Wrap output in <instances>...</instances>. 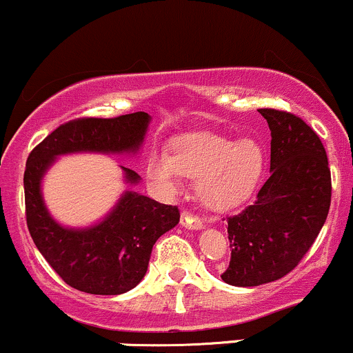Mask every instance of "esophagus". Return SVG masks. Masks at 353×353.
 I'll use <instances>...</instances> for the list:
<instances>
[{
	"instance_id": "1",
	"label": "esophagus",
	"mask_w": 353,
	"mask_h": 353,
	"mask_svg": "<svg viewBox=\"0 0 353 353\" xmlns=\"http://www.w3.org/2000/svg\"><path fill=\"white\" fill-rule=\"evenodd\" d=\"M180 223L183 227H187V229H202V227H203L202 219H200L196 214H192L190 210L181 212Z\"/></svg>"
}]
</instances>
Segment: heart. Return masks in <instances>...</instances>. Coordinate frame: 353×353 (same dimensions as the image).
Segmentation results:
<instances>
[{"mask_svg":"<svg viewBox=\"0 0 353 353\" xmlns=\"http://www.w3.org/2000/svg\"><path fill=\"white\" fill-rule=\"evenodd\" d=\"M264 170L257 143L234 141L214 132H190L176 138L172 154L153 151L148 176L163 192H175L181 175L196 178L199 199L212 208H230L256 190Z\"/></svg>","mask_w":353,"mask_h":353,"instance_id":"heart-1","label":"heart"}]
</instances>
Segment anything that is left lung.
I'll return each instance as SVG.
<instances>
[{
  "mask_svg": "<svg viewBox=\"0 0 353 353\" xmlns=\"http://www.w3.org/2000/svg\"><path fill=\"white\" fill-rule=\"evenodd\" d=\"M271 130V176L252 205L227 217L232 286L276 281L298 266L320 234L332 202V175L320 136L301 117L257 109Z\"/></svg>",
  "mask_w": 353,
  "mask_h": 353,
  "instance_id": "obj_1",
  "label": "left lung"
}]
</instances>
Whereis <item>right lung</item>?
<instances>
[{
    "label": "right lung",
    "instance_id": "add662e5",
    "mask_svg": "<svg viewBox=\"0 0 353 353\" xmlns=\"http://www.w3.org/2000/svg\"><path fill=\"white\" fill-rule=\"evenodd\" d=\"M148 124L150 116L141 111L109 119L79 117L60 124L28 154L23 187L30 236L52 269L75 290L90 294H121L132 290L145 278L154 242L180 222V210L126 192L101 223L84 230L65 229L43 205L41 176L59 154L136 151ZM124 173L130 183L139 180L130 168H124Z\"/></svg>",
    "mask_w": 353,
    "mask_h": 353
}]
</instances>
